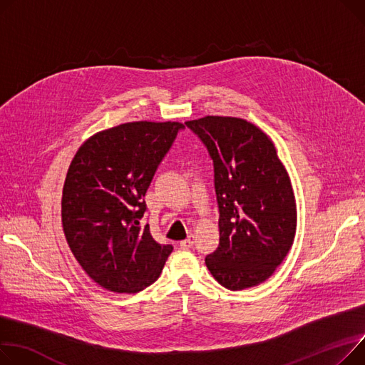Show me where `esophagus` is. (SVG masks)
I'll use <instances>...</instances> for the list:
<instances>
[{
  "mask_svg": "<svg viewBox=\"0 0 365 365\" xmlns=\"http://www.w3.org/2000/svg\"><path fill=\"white\" fill-rule=\"evenodd\" d=\"M193 244H195V236L190 235L187 239H185V240H182V242H180V248H183V250H189V248H192V247H193Z\"/></svg>",
  "mask_w": 365,
  "mask_h": 365,
  "instance_id": "34e87169",
  "label": "esophagus"
}]
</instances>
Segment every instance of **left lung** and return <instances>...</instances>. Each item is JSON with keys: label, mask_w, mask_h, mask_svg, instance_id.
Masks as SVG:
<instances>
[{"label": "left lung", "mask_w": 365, "mask_h": 365, "mask_svg": "<svg viewBox=\"0 0 365 365\" xmlns=\"http://www.w3.org/2000/svg\"><path fill=\"white\" fill-rule=\"evenodd\" d=\"M214 164L220 244L205 257L212 277L230 290L269 279L292 248L297 201L270 136L251 121L205 115L185 121Z\"/></svg>", "instance_id": "1"}]
</instances>
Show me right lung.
I'll return each instance as SVG.
<instances>
[{"label": "right lung", "instance_id": "obj_1", "mask_svg": "<svg viewBox=\"0 0 365 365\" xmlns=\"http://www.w3.org/2000/svg\"><path fill=\"white\" fill-rule=\"evenodd\" d=\"M179 121H130L96 132L73 157L63 186L61 223L85 273L115 294L153 284L172 254L140 227L155 170L180 129Z\"/></svg>", "mask_w": 365, "mask_h": 365}]
</instances>
